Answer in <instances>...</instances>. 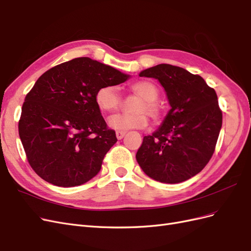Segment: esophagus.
Instances as JSON below:
<instances>
[{"mask_svg":"<svg viewBox=\"0 0 251 251\" xmlns=\"http://www.w3.org/2000/svg\"><path fill=\"white\" fill-rule=\"evenodd\" d=\"M125 135H126V132H124V131H117L116 132V137H117L118 140L123 139L125 137Z\"/></svg>","mask_w":251,"mask_h":251,"instance_id":"34e87169","label":"esophagus"}]
</instances>
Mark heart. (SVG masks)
<instances>
[{"instance_id": "obj_1", "label": "heart", "mask_w": 251, "mask_h": 251, "mask_svg": "<svg viewBox=\"0 0 251 251\" xmlns=\"http://www.w3.org/2000/svg\"><path fill=\"white\" fill-rule=\"evenodd\" d=\"M130 92L139 97L135 102L132 114H118L110 118V126L118 131H126L132 128H143L148 126V113L150 118L157 123L162 118V109L158 103L159 90L154 82L140 80L128 87ZM95 102L98 109L105 113L114 112L120 108L121 96L115 86H102L96 91Z\"/></svg>"}]
</instances>
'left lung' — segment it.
I'll list each match as a JSON object with an SVG mask.
<instances>
[{"label":"left lung","instance_id":"obj_1","mask_svg":"<svg viewBox=\"0 0 251 251\" xmlns=\"http://www.w3.org/2000/svg\"><path fill=\"white\" fill-rule=\"evenodd\" d=\"M139 75L160 81L172 109L163 125L143 137L136 154L138 164L149 177L163 183L196 176L209 162L222 126L216 91L200 75L169 64Z\"/></svg>","mask_w":251,"mask_h":251}]
</instances>
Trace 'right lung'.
<instances>
[{"mask_svg":"<svg viewBox=\"0 0 251 251\" xmlns=\"http://www.w3.org/2000/svg\"><path fill=\"white\" fill-rule=\"evenodd\" d=\"M127 78L89 57L68 60L41 75L23 103L19 135L30 166L42 179L71 187L96 176L117 138L95 93Z\"/></svg>","mask_w":251,"mask_h":251,"instance_id":"add662e5","label":"right lung"}]
</instances>
